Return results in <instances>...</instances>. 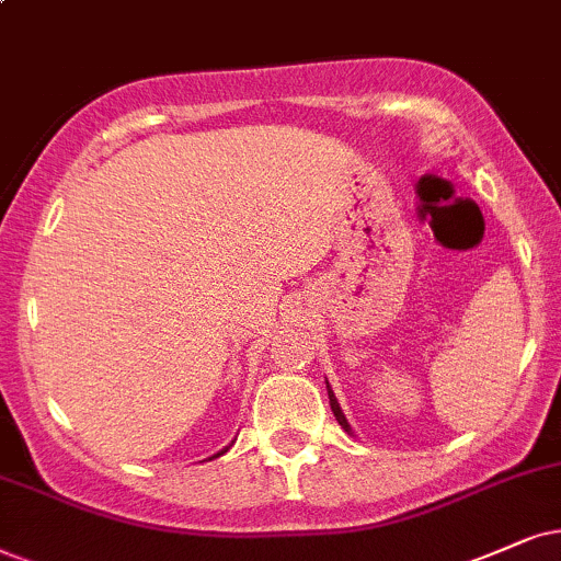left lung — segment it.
I'll use <instances>...</instances> for the list:
<instances>
[{"label":"left lung","mask_w":561,"mask_h":561,"mask_svg":"<svg viewBox=\"0 0 561 561\" xmlns=\"http://www.w3.org/2000/svg\"><path fill=\"white\" fill-rule=\"evenodd\" d=\"M329 403H331V411H333V416H336V420H339V424H342V427H344L346 432H352V430H350V422H346V416L342 414V407H339L336 396H333L331 388H329Z\"/></svg>","instance_id":"1"}]
</instances>
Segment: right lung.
I'll list each match as a JSON object with an SVG mask.
<instances>
[{
    "label": "right lung",
    "instance_id": "right-lung-1",
    "mask_svg": "<svg viewBox=\"0 0 561 561\" xmlns=\"http://www.w3.org/2000/svg\"><path fill=\"white\" fill-rule=\"evenodd\" d=\"M222 453H225V450H222ZM217 456H219V453H217ZM217 456H215V458H217Z\"/></svg>",
    "mask_w": 561,
    "mask_h": 561
}]
</instances>
